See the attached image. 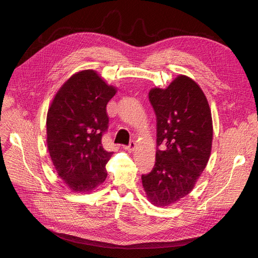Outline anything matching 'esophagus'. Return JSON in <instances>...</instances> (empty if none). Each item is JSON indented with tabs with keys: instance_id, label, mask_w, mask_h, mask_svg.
<instances>
[{
	"instance_id": "34e87169",
	"label": "esophagus",
	"mask_w": 258,
	"mask_h": 258,
	"mask_svg": "<svg viewBox=\"0 0 258 258\" xmlns=\"http://www.w3.org/2000/svg\"><path fill=\"white\" fill-rule=\"evenodd\" d=\"M136 147H137L136 143H135L134 141H132L128 146H124V147H123V149L126 150V151H128V152H132V151H134V150L136 149Z\"/></svg>"
}]
</instances>
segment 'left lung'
Instances as JSON below:
<instances>
[{"mask_svg":"<svg viewBox=\"0 0 258 258\" xmlns=\"http://www.w3.org/2000/svg\"><path fill=\"white\" fill-rule=\"evenodd\" d=\"M149 100L157 116L160 148L153 170L142 175V182L149 202L165 207L190 194L207 165L213 137L211 110L199 85L182 75L165 89L152 88Z\"/></svg>","mask_w":258,"mask_h":258,"instance_id":"left-lung-1","label":"left lung"}]
</instances>
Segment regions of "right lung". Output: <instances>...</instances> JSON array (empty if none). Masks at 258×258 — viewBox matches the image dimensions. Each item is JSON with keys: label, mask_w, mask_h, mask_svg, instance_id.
Segmentation results:
<instances>
[{"label": "right lung", "mask_w": 258, "mask_h": 258, "mask_svg": "<svg viewBox=\"0 0 258 258\" xmlns=\"http://www.w3.org/2000/svg\"><path fill=\"white\" fill-rule=\"evenodd\" d=\"M117 88L96 70L72 75L55 94L47 114V147L59 177L76 193H91L107 177L113 152L103 148L107 103Z\"/></svg>", "instance_id": "1"}]
</instances>
